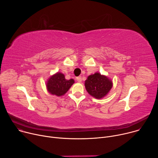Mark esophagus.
I'll use <instances>...</instances> for the list:
<instances>
[{"mask_svg": "<svg viewBox=\"0 0 158 158\" xmlns=\"http://www.w3.org/2000/svg\"><path fill=\"white\" fill-rule=\"evenodd\" d=\"M76 80L78 82H82V78H81V76L77 77H76Z\"/></svg>", "mask_w": 158, "mask_h": 158, "instance_id": "34e87169", "label": "esophagus"}]
</instances>
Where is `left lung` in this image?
I'll return each mask as SVG.
<instances>
[{
	"label": "left lung",
	"instance_id": "1",
	"mask_svg": "<svg viewBox=\"0 0 158 158\" xmlns=\"http://www.w3.org/2000/svg\"><path fill=\"white\" fill-rule=\"evenodd\" d=\"M112 87V82L107 77L96 73L90 75L85 81V87L87 93L96 99L105 97Z\"/></svg>",
	"mask_w": 158,
	"mask_h": 158
}]
</instances>
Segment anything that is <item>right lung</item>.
Returning a JSON list of instances; mask_svg holds the SVG:
<instances>
[{"instance_id":"right-lung-1","label":"right lung","mask_w":158,"mask_h":158,"mask_svg":"<svg viewBox=\"0 0 158 158\" xmlns=\"http://www.w3.org/2000/svg\"><path fill=\"white\" fill-rule=\"evenodd\" d=\"M74 83V79L67 80L63 74L57 73L49 77L46 86L50 94L57 96H62L67 92Z\"/></svg>"}]
</instances>
